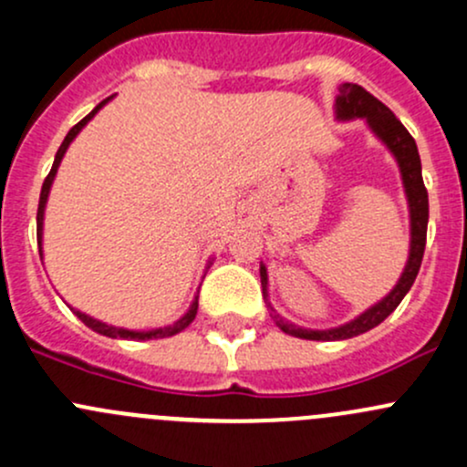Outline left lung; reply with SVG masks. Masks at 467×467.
Here are the masks:
<instances>
[{"label":"left lung","mask_w":467,"mask_h":467,"mask_svg":"<svg viewBox=\"0 0 467 467\" xmlns=\"http://www.w3.org/2000/svg\"><path fill=\"white\" fill-rule=\"evenodd\" d=\"M337 117L338 119H355V117H366L370 129L375 130V135L390 149V153L398 158L400 171H402L404 181V192H407L409 199V210H411V253H409V262L404 266L402 277L395 285V289L386 296L381 303L370 307L368 312L361 314L355 321L341 325V327L334 329H303L296 327V325L282 321L275 317L277 327L282 332L291 334V337L298 338H309V341H338V338H352L357 334H364L368 329H373L375 325H379L402 303V298L407 296V291L411 289L413 280H416L418 271H420L422 255H425V244H427V221H430V199H427V187L422 182V167H420V155H418L416 140L411 138L407 129L402 126V121L379 101L378 97L364 89L357 83H343L338 88L337 97ZM262 275V286L264 296H266V268L264 264L260 266Z\"/></svg>","instance_id":"obj_1"}]
</instances>
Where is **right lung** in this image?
<instances>
[{
	"instance_id": "add662e5",
	"label": "right lung",
	"mask_w": 467,
	"mask_h": 467,
	"mask_svg": "<svg viewBox=\"0 0 467 467\" xmlns=\"http://www.w3.org/2000/svg\"><path fill=\"white\" fill-rule=\"evenodd\" d=\"M108 101H110V97H108V99H103V101L99 103V106L94 108V110L89 112L88 117H83V119L78 121V124L74 126V129L69 130L67 135H65L63 144H60L58 153H56L54 167H51V171L47 173L45 182H42V192H40V203H37V246H40V244H42V216H45V203H47V196H49V187H51V182H54V176H56V171H58V164H60V160H63V155H65V150H67L69 142H72V140L77 138V135H78V130H81L83 126H86L88 121L92 119L94 115H97V112H99V108H101L103 103H108ZM40 255H42V248H40ZM196 309H199V298H196L194 303H192L190 312H187L185 317L181 318V321H178V323H173V325H169V327L150 329V332H133V329H124V327H112V325H106V323L97 321V318H89V317H86V314H83V312H77V317L81 318V321L86 323L88 327H92L94 332L103 334V337H110V338H135V341H149V338H164V337H173V334L182 332V329H185L187 325H190V323L194 321V318H196Z\"/></svg>"
}]
</instances>
